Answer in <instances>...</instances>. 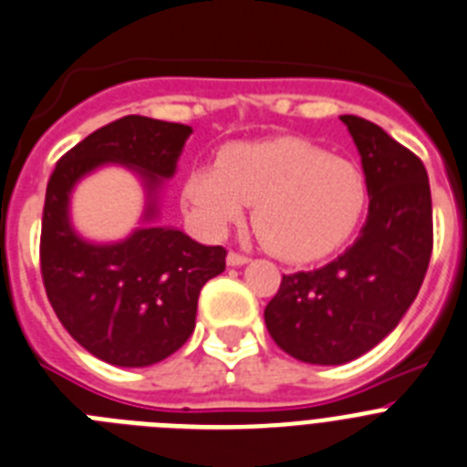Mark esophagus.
I'll return each instance as SVG.
<instances>
[{
  "label": "esophagus",
  "instance_id": "1",
  "mask_svg": "<svg viewBox=\"0 0 467 467\" xmlns=\"http://www.w3.org/2000/svg\"><path fill=\"white\" fill-rule=\"evenodd\" d=\"M247 262H250V257H247V254L234 253V250L226 254V264H229V266H243V264H247Z\"/></svg>",
  "mask_w": 467,
  "mask_h": 467
}]
</instances>
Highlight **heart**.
Returning a JSON list of instances; mask_svg holds the SVG:
<instances>
[{
    "instance_id": "1",
    "label": "heart",
    "mask_w": 467,
    "mask_h": 467,
    "mask_svg": "<svg viewBox=\"0 0 467 467\" xmlns=\"http://www.w3.org/2000/svg\"><path fill=\"white\" fill-rule=\"evenodd\" d=\"M365 172L304 138L226 144L217 163L187 172L182 201L196 229L224 236L247 203L259 241L285 262H313L339 250L367 210Z\"/></svg>"
}]
</instances>
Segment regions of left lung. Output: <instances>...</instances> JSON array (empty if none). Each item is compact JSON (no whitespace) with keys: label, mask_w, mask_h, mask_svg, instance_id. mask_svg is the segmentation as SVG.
Here are the masks:
<instances>
[{"label":"left lung","mask_w":467,"mask_h":467,"mask_svg":"<svg viewBox=\"0 0 467 467\" xmlns=\"http://www.w3.org/2000/svg\"><path fill=\"white\" fill-rule=\"evenodd\" d=\"M369 192L353 245L323 269L283 275L266 329L301 362L344 365L393 332L426 278L432 201L423 161L367 119L344 114Z\"/></svg>","instance_id":"1"}]
</instances>
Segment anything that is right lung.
I'll return each mask as SVG.
<instances>
[{"label":"right lung","instance_id":"obj_1","mask_svg":"<svg viewBox=\"0 0 467 467\" xmlns=\"http://www.w3.org/2000/svg\"><path fill=\"white\" fill-rule=\"evenodd\" d=\"M189 135L184 123L130 114L81 140L48 180L39 243L44 287L72 339L109 365L147 367L182 348L196 327L198 295L224 271L226 250L151 224L121 243H86L69 224V192L102 163H123L144 177L151 196L175 175ZM154 214L150 201L144 220Z\"/></svg>","mask_w":467,"mask_h":467}]
</instances>
